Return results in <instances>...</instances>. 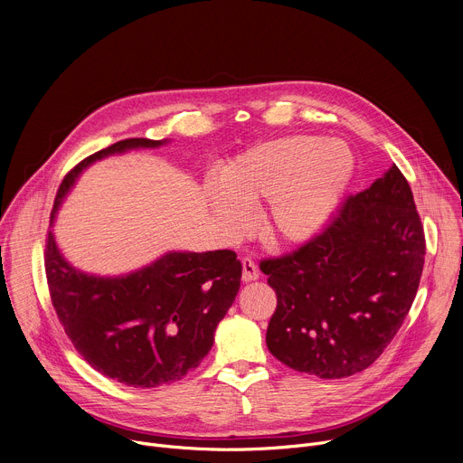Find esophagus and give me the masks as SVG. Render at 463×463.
<instances>
[{"label": "esophagus", "mask_w": 463, "mask_h": 463, "mask_svg": "<svg viewBox=\"0 0 463 463\" xmlns=\"http://www.w3.org/2000/svg\"><path fill=\"white\" fill-rule=\"evenodd\" d=\"M241 280L247 284V282H254V280H258V277H260V273H258V268H256V263L250 260V258H243L241 260Z\"/></svg>", "instance_id": "34e87169"}]
</instances>
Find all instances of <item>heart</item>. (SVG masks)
Wrapping results in <instances>:
<instances>
[{
    "label": "heart",
    "instance_id": "heart-1",
    "mask_svg": "<svg viewBox=\"0 0 463 463\" xmlns=\"http://www.w3.org/2000/svg\"><path fill=\"white\" fill-rule=\"evenodd\" d=\"M355 174L354 150L339 139L295 134L256 143L231 159L207 202L227 238L245 234L249 205L263 203L261 232L277 247H300L334 220Z\"/></svg>",
    "mask_w": 463,
    "mask_h": 463
}]
</instances>
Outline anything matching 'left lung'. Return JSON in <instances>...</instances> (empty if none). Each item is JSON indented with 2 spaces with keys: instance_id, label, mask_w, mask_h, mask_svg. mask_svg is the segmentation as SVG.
Returning <instances> with one entry per match:
<instances>
[{
  "instance_id": "1",
  "label": "left lung",
  "mask_w": 463,
  "mask_h": 463,
  "mask_svg": "<svg viewBox=\"0 0 463 463\" xmlns=\"http://www.w3.org/2000/svg\"><path fill=\"white\" fill-rule=\"evenodd\" d=\"M425 236L412 190L392 165L322 234L261 261L277 293L269 352L297 372L341 379L368 368L402 327L420 286Z\"/></svg>"
}]
</instances>
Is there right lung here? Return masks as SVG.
Wrapping results in <instances>:
<instances>
[{
	"instance_id": "obj_1",
	"label": "right lung",
	"mask_w": 463,
	"mask_h": 463,
	"mask_svg": "<svg viewBox=\"0 0 463 463\" xmlns=\"http://www.w3.org/2000/svg\"><path fill=\"white\" fill-rule=\"evenodd\" d=\"M163 145L168 139H126L77 165L58 188L45 245L47 284L65 334L97 372L134 388L163 386L200 366L238 295L241 263L227 249L168 250L131 273L100 277L65 260L52 225L90 165Z\"/></svg>"
}]
</instances>
